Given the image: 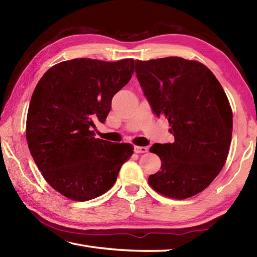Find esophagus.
I'll use <instances>...</instances> for the list:
<instances>
[{"instance_id": "esophagus-1", "label": "esophagus", "mask_w": 257, "mask_h": 257, "mask_svg": "<svg viewBox=\"0 0 257 257\" xmlns=\"http://www.w3.org/2000/svg\"><path fill=\"white\" fill-rule=\"evenodd\" d=\"M134 151H135V153H146V152L149 151V149L145 146H135Z\"/></svg>"}]
</instances>
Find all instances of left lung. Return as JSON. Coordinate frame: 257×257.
<instances>
[{"mask_svg": "<svg viewBox=\"0 0 257 257\" xmlns=\"http://www.w3.org/2000/svg\"><path fill=\"white\" fill-rule=\"evenodd\" d=\"M143 92L156 116H165L175 142L154 144L161 171L149 184L167 197L201 193L219 175L229 153L232 111L210 69L178 56L135 61Z\"/></svg>", "mask_w": 257, "mask_h": 257, "instance_id": "left-lung-1", "label": "left lung"}]
</instances>
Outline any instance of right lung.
<instances>
[{
  "instance_id": "add662e5",
  "label": "right lung",
  "mask_w": 257,
  "mask_h": 257,
  "mask_svg": "<svg viewBox=\"0 0 257 257\" xmlns=\"http://www.w3.org/2000/svg\"><path fill=\"white\" fill-rule=\"evenodd\" d=\"M134 67L133 59L63 61L34 90L26 128L30 154L52 188L72 201L106 193L134 153L133 145L95 138L92 130L95 120L105 121L112 97L128 84Z\"/></svg>"
}]
</instances>
